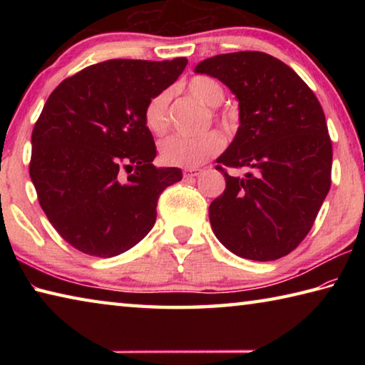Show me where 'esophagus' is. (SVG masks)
<instances>
[{
    "label": "esophagus",
    "instance_id": "34e87169",
    "mask_svg": "<svg viewBox=\"0 0 365 365\" xmlns=\"http://www.w3.org/2000/svg\"><path fill=\"white\" fill-rule=\"evenodd\" d=\"M201 174V169H196V168H193V169H185L183 170V177L185 178H193V177H197Z\"/></svg>",
    "mask_w": 365,
    "mask_h": 365
}]
</instances>
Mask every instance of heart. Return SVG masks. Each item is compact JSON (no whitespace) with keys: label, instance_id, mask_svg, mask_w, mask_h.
Segmentation results:
<instances>
[{"label":"heart","instance_id":"b5f03b06","mask_svg":"<svg viewBox=\"0 0 365 365\" xmlns=\"http://www.w3.org/2000/svg\"><path fill=\"white\" fill-rule=\"evenodd\" d=\"M188 93L207 108L219 106L224 100L222 85L207 76H196L187 85ZM169 91H160L153 96L145 109V122L154 135H164L169 128ZM222 123L227 127V117H222ZM224 150V138L217 132H207L200 137H170L159 146L160 159L168 165L193 169L205 164Z\"/></svg>","mask_w":365,"mask_h":365}]
</instances>
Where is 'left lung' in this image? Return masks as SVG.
Returning a JSON list of instances; mask_svg holds the SVG:
<instances>
[{"instance_id":"8db88e82","label":"left lung","mask_w":365,"mask_h":365,"mask_svg":"<svg viewBox=\"0 0 365 365\" xmlns=\"http://www.w3.org/2000/svg\"><path fill=\"white\" fill-rule=\"evenodd\" d=\"M195 72L219 78L237 96L240 127L217 163L248 167L225 177L209 206L219 242L251 261H275L298 246L331 183V140L324 109L292 67L261 51L201 61Z\"/></svg>"}]
</instances>
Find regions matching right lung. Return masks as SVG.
Segmentation results:
<instances>
[{"label":"right lung","mask_w":365,"mask_h":365,"mask_svg":"<svg viewBox=\"0 0 365 365\" xmlns=\"http://www.w3.org/2000/svg\"><path fill=\"white\" fill-rule=\"evenodd\" d=\"M187 64L104 61L49 95L32 132L29 170L48 220L76 250L96 257L130 250L156 222L160 193L182 180L180 169L153 165L145 109Z\"/></svg>","instance_id":"1"}]
</instances>
